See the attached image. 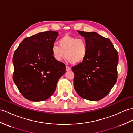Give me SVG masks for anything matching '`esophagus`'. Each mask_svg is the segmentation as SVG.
<instances>
[{
  "instance_id": "34e87169",
  "label": "esophagus",
  "mask_w": 133,
  "mask_h": 133,
  "mask_svg": "<svg viewBox=\"0 0 133 133\" xmlns=\"http://www.w3.org/2000/svg\"><path fill=\"white\" fill-rule=\"evenodd\" d=\"M66 71H69L71 69V68L68 66H66Z\"/></svg>"
}]
</instances>
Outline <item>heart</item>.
Returning a JSON list of instances; mask_svg holds the SVG:
<instances>
[{"label":"heart","instance_id":"obj_1","mask_svg":"<svg viewBox=\"0 0 133 133\" xmlns=\"http://www.w3.org/2000/svg\"><path fill=\"white\" fill-rule=\"evenodd\" d=\"M51 53L57 61H61L65 55L71 63L78 64L86 59L88 54V46L85 39L65 35L58 41V46L53 45Z\"/></svg>","mask_w":133,"mask_h":133}]
</instances>
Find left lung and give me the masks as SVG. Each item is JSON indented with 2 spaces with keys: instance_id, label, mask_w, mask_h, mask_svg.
<instances>
[{
  "instance_id": "8db88e82",
  "label": "left lung",
  "mask_w": 133,
  "mask_h": 133,
  "mask_svg": "<svg viewBox=\"0 0 133 133\" xmlns=\"http://www.w3.org/2000/svg\"><path fill=\"white\" fill-rule=\"evenodd\" d=\"M77 31L85 37L88 54L72 67L74 87L81 98L97 101L107 95L117 81L118 52L109 39L95 32Z\"/></svg>"
}]
</instances>
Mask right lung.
<instances>
[{
  "label": "right lung",
  "mask_w": 133,
  "mask_h": 133,
  "mask_svg": "<svg viewBox=\"0 0 133 133\" xmlns=\"http://www.w3.org/2000/svg\"><path fill=\"white\" fill-rule=\"evenodd\" d=\"M58 33L47 31L25 38L13 56V80L25 98L43 101L53 94L65 65L52 55Z\"/></svg>",
  "instance_id": "1"
}]
</instances>
